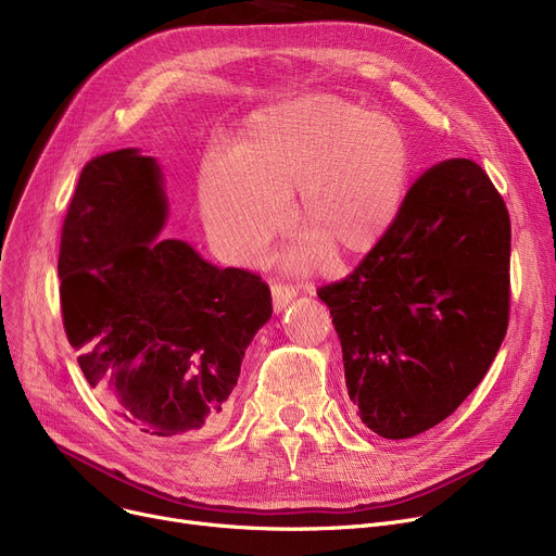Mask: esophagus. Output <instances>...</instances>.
Listing matches in <instances>:
<instances>
[{
  "mask_svg": "<svg viewBox=\"0 0 556 556\" xmlns=\"http://www.w3.org/2000/svg\"><path fill=\"white\" fill-rule=\"evenodd\" d=\"M295 288L293 286H286V283H275L273 286V304H275V311H283L290 302L295 300Z\"/></svg>",
  "mask_w": 556,
  "mask_h": 556,
  "instance_id": "esophagus-1",
  "label": "esophagus"
}]
</instances>
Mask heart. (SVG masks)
Listing matches in <instances>:
<instances>
[{
    "label": "heart",
    "mask_w": 556,
    "mask_h": 556,
    "mask_svg": "<svg viewBox=\"0 0 556 556\" xmlns=\"http://www.w3.org/2000/svg\"><path fill=\"white\" fill-rule=\"evenodd\" d=\"M410 178V146L386 114L333 94H306L254 112L237 153L210 151L200 202L216 248L252 261L281 229L286 195L306 229V261L327 245L352 258L374 250L394 225Z\"/></svg>",
    "instance_id": "b5f03b06"
}]
</instances>
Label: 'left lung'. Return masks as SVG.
<instances>
[{
	"label": "left lung",
	"mask_w": 556,
	"mask_h": 556,
	"mask_svg": "<svg viewBox=\"0 0 556 556\" xmlns=\"http://www.w3.org/2000/svg\"><path fill=\"white\" fill-rule=\"evenodd\" d=\"M511 225L471 160L428 168L358 268L323 286L358 419L407 440L446 417L484 378L509 325Z\"/></svg>",
	"instance_id": "1"
}]
</instances>
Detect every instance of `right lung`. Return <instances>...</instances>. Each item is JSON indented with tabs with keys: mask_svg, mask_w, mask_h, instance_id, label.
Returning <instances> with one entry per match:
<instances>
[{
	"mask_svg": "<svg viewBox=\"0 0 556 556\" xmlns=\"http://www.w3.org/2000/svg\"><path fill=\"white\" fill-rule=\"evenodd\" d=\"M166 216L155 157L99 155L80 170L58 256L63 325L87 383L162 440L223 424L245 349L273 315L258 275L160 239Z\"/></svg>",
	"mask_w": 556,
	"mask_h": 556,
	"instance_id": "add662e5",
	"label": "right lung"
}]
</instances>
